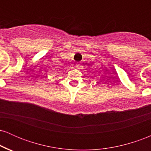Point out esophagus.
<instances>
[{
	"instance_id": "obj_1",
	"label": "esophagus",
	"mask_w": 151,
	"mask_h": 151,
	"mask_svg": "<svg viewBox=\"0 0 151 151\" xmlns=\"http://www.w3.org/2000/svg\"><path fill=\"white\" fill-rule=\"evenodd\" d=\"M76 67H77V68H80V67H81V65L80 63H77L76 64Z\"/></svg>"
}]
</instances>
